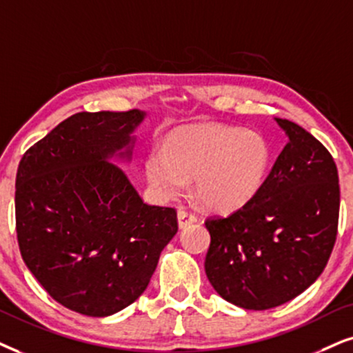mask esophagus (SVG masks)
Segmentation results:
<instances>
[{
	"mask_svg": "<svg viewBox=\"0 0 353 353\" xmlns=\"http://www.w3.org/2000/svg\"><path fill=\"white\" fill-rule=\"evenodd\" d=\"M197 220H199L197 215L192 212H187L185 208H179V212H177V221H179L181 228H187V226L197 223Z\"/></svg>",
	"mask_w": 353,
	"mask_h": 353,
	"instance_id": "esophagus-1",
	"label": "esophagus"
}]
</instances>
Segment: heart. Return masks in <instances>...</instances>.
<instances>
[{
    "mask_svg": "<svg viewBox=\"0 0 353 353\" xmlns=\"http://www.w3.org/2000/svg\"><path fill=\"white\" fill-rule=\"evenodd\" d=\"M270 163L267 143L234 127H187L146 156L145 171L158 200L181 199L195 177V195L215 212H234L261 190Z\"/></svg>",
    "mask_w": 353,
    "mask_h": 353,
    "instance_id": "heart-1",
    "label": "heart"
}]
</instances>
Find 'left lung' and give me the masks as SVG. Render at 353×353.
I'll return each instance as SVG.
<instances>
[{"label":"left lung","mask_w":353,"mask_h":353,"mask_svg":"<svg viewBox=\"0 0 353 353\" xmlns=\"http://www.w3.org/2000/svg\"><path fill=\"white\" fill-rule=\"evenodd\" d=\"M288 137L251 202L228 216H208L205 272L226 301L270 310L300 295L323 274L336 244L337 168L321 141L287 119Z\"/></svg>","instance_id":"left-lung-1"}]
</instances>
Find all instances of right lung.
Wrapping results in <instances>:
<instances>
[{"label": "right lung", "mask_w": 353, "mask_h": 353, "mask_svg": "<svg viewBox=\"0 0 353 353\" xmlns=\"http://www.w3.org/2000/svg\"><path fill=\"white\" fill-rule=\"evenodd\" d=\"M145 112H79L22 156L16 231L53 300L92 318L132 305L177 233V213L143 202L114 156L130 159Z\"/></svg>", "instance_id": "add662e5"}]
</instances>
